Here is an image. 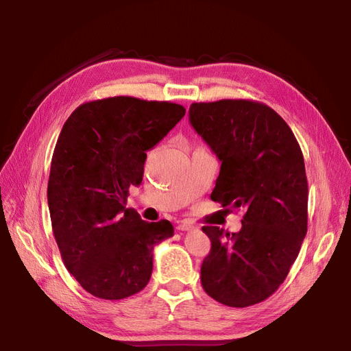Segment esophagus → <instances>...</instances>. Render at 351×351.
<instances>
[{
	"instance_id": "obj_1",
	"label": "esophagus",
	"mask_w": 351,
	"mask_h": 351,
	"mask_svg": "<svg viewBox=\"0 0 351 351\" xmlns=\"http://www.w3.org/2000/svg\"><path fill=\"white\" fill-rule=\"evenodd\" d=\"M192 228H193V226L190 224V222H182V224L177 226L178 231H189V230H192Z\"/></svg>"
}]
</instances>
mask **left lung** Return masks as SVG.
Wrapping results in <instances>:
<instances>
[{"instance_id":"8db88e82","label":"left lung","mask_w":351,"mask_h":351,"mask_svg":"<svg viewBox=\"0 0 351 351\" xmlns=\"http://www.w3.org/2000/svg\"><path fill=\"white\" fill-rule=\"evenodd\" d=\"M189 120L221 161L210 199L244 210L239 232L202 227L210 240L202 287L230 307L261 303L284 282L307 231L300 145L277 112L250 99L195 102Z\"/></svg>"}]
</instances>
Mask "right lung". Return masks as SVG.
Segmentation results:
<instances>
[{
  "mask_svg": "<svg viewBox=\"0 0 351 351\" xmlns=\"http://www.w3.org/2000/svg\"><path fill=\"white\" fill-rule=\"evenodd\" d=\"M184 114L174 102L112 97L82 104L62 125L48 180L52 232L66 268L92 295L142 291L154 246L174 234L171 222H146L125 202L142 183L146 151Z\"/></svg>",
  "mask_w": 351,
  "mask_h": 351,
  "instance_id": "1",
  "label": "right lung"
}]
</instances>
